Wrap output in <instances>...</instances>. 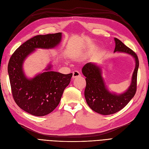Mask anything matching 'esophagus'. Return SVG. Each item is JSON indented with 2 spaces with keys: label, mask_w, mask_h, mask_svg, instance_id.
<instances>
[{
  "label": "esophagus",
  "mask_w": 149,
  "mask_h": 149,
  "mask_svg": "<svg viewBox=\"0 0 149 149\" xmlns=\"http://www.w3.org/2000/svg\"><path fill=\"white\" fill-rule=\"evenodd\" d=\"M81 76V74L78 71H74L73 72V78L79 77V76Z\"/></svg>",
  "instance_id": "esophagus-1"
}]
</instances>
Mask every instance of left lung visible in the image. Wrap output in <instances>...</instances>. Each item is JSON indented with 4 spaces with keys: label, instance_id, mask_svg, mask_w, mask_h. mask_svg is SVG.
Wrapping results in <instances>:
<instances>
[{
    "label": "left lung",
    "instance_id": "8db88e82",
    "mask_svg": "<svg viewBox=\"0 0 149 149\" xmlns=\"http://www.w3.org/2000/svg\"><path fill=\"white\" fill-rule=\"evenodd\" d=\"M116 47L114 52H123L132 55L136 60V67L132 81L127 91L116 94L108 91L102 76L101 68L90 62L86 64L82 73L86 77V86L84 90L86 101L92 110L102 115H110L120 111L127 104L137 91V78L139 59L136 53L117 38H114Z\"/></svg>",
    "mask_w": 149,
    "mask_h": 149
}]
</instances>
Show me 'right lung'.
<instances>
[{"mask_svg":"<svg viewBox=\"0 0 149 149\" xmlns=\"http://www.w3.org/2000/svg\"><path fill=\"white\" fill-rule=\"evenodd\" d=\"M61 40V33L35 36L21 45L10 58L8 73L13 98L22 109L31 115L43 116L55 109L73 73L51 71L49 65L45 72L28 79L22 69L24 61L35 48H53Z\"/></svg>","mask_w":149,"mask_h":149,"instance_id":"obj_1","label":"right lung"}]
</instances>
